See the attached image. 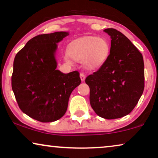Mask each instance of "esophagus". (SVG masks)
<instances>
[{
	"label": "esophagus",
	"mask_w": 158,
	"mask_h": 158,
	"mask_svg": "<svg viewBox=\"0 0 158 158\" xmlns=\"http://www.w3.org/2000/svg\"><path fill=\"white\" fill-rule=\"evenodd\" d=\"M80 77H81V81H85V75L84 74V73H81V74H80Z\"/></svg>",
	"instance_id": "1"
}]
</instances>
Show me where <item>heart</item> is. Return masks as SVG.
<instances>
[{"mask_svg": "<svg viewBox=\"0 0 158 158\" xmlns=\"http://www.w3.org/2000/svg\"><path fill=\"white\" fill-rule=\"evenodd\" d=\"M67 51L72 59L77 62L83 61L86 68L95 70L101 68L109 59L111 44L105 38L87 36L72 41ZM66 60H68V57Z\"/></svg>", "mask_w": 158, "mask_h": 158, "instance_id": "heart-1", "label": "heart"}]
</instances>
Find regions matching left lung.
<instances>
[{
	"label": "left lung",
	"instance_id": "obj_1",
	"mask_svg": "<svg viewBox=\"0 0 158 158\" xmlns=\"http://www.w3.org/2000/svg\"><path fill=\"white\" fill-rule=\"evenodd\" d=\"M111 36V53L106 62L85 83L90 103L96 114L107 119L127 116L137 104L144 88L142 55L130 40L114 29L103 30Z\"/></svg>",
	"mask_w": 158,
	"mask_h": 158
}]
</instances>
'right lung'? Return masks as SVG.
<instances>
[{
	"label": "right lung",
	"mask_w": 158,
	"mask_h": 158,
	"mask_svg": "<svg viewBox=\"0 0 158 158\" xmlns=\"http://www.w3.org/2000/svg\"><path fill=\"white\" fill-rule=\"evenodd\" d=\"M68 35L65 31L40 34L15 57L12 90L21 111L39 122L62 117L71 93L81 83L77 71L64 74L56 70L57 43Z\"/></svg>",
	"instance_id": "obj_1"
}]
</instances>
